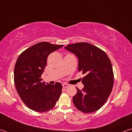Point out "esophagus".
I'll use <instances>...</instances> for the list:
<instances>
[{
  "label": "esophagus",
  "instance_id": "34e87169",
  "mask_svg": "<svg viewBox=\"0 0 132 132\" xmlns=\"http://www.w3.org/2000/svg\"><path fill=\"white\" fill-rule=\"evenodd\" d=\"M62 87H63V88H67L68 87H69V85L67 84L66 83H63V84H62Z\"/></svg>",
  "mask_w": 132,
  "mask_h": 132
}]
</instances>
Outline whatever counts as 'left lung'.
Instances as JSON below:
<instances>
[{"instance_id":"8db88e82","label":"left lung","mask_w":132,"mask_h":132,"mask_svg":"<svg viewBox=\"0 0 132 132\" xmlns=\"http://www.w3.org/2000/svg\"><path fill=\"white\" fill-rule=\"evenodd\" d=\"M64 48L78 58V70L85 77L82 90L73 97L75 107L80 111L90 113L100 109L106 103L112 89L114 73L111 62L106 52L88 43L68 45Z\"/></svg>"}]
</instances>
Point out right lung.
<instances>
[{
    "mask_svg": "<svg viewBox=\"0 0 132 132\" xmlns=\"http://www.w3.org/2000/svg\"><path fill=\"white\" fill-rule=\"evenodd\" d=\"M63 46L40 42L25 50L16 60L14 72L16 91L26 106L35 111L43 112L51 110L61 96V84L42 82L41 76L48 56Z\"/></svg>",
    "mask_w": 132,
    "mask_h": 132,
    "instance_id": "1",
    "label": "right lung"
}]
</instances>
